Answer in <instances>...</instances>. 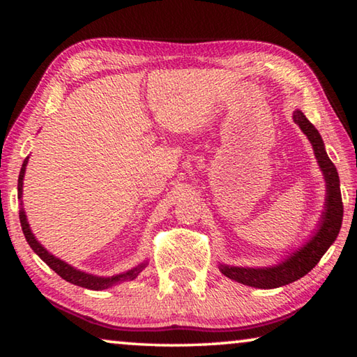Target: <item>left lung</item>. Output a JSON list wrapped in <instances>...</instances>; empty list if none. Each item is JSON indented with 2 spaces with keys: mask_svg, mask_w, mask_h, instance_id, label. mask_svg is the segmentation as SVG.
I'll return each mask as SVG.
<instances>
[{
  "mask_svg": "<svg viewBox=\"0 0 357 357\" xmlns=\"http://www.w3.org/2000/svg\"><path fill=\"white\" fill-rule=\"evenodd\" d=\"M293 121L299 126V129L304 132L305 137L309 138L313 153H315L317 157L318 167L323 173L326 183L324 209L321 217L318 219L317 229L305 241V244H302L299 249L288 253L277 264L249 268V266H229L219 263V269L223 275L247 287L273 289L288 285V283L304 277L315 268L321 257L328 252L332 243L337 239L342 227L343 203L337 168L328 157V153H326L321 135H319L315 126L305 118V114L301 110H294Z\"/></svg>",
  "mask_w": 357,
  "mask_h": 357,
  "instance_id": "8db88e82",
  "label": "left lung"
}]
</instances>
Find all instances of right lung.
I'll list each match as a JSON object with an SVG mask.
<instances>
[{
	"mask_svg": "<svg viewBox=\"0 0 357 357\" xmlns=\"http://www.w3.org/2000/svg\"><path fill=\"white\" fill-rule=\"evenodd\" d=\"M28 159H29V155L26 157L25 162H23V165H22V170H20V174H19V185H17V189H19V200H20V213L19 214H20L22 229H23V234H25L29 247H31V249L34 250L36 255H39L42 261H45L47 266H50V268L55 271V273L59 277H63L66 282L74 283V285H77V287L94 289V291H100V289L112 288L114 285H118V283L137 279V275L140 274L142 271L148 266V259H144V261H142L140 264H137L135 268L126 271V273H119V274H114V275H110V277L94 275V274H89V273H84V271L77 269V268H74V266H70L69 263H66V261H63V259H59L58 257L53 255V253L48 252L45 247L42 245L38 239H36V236L31 231V227H29V223H28L26 213H25V209H23V202H22L23 178H25Z\"/></svg>",
	"mask_w": 357,
	"mask_h": 357,
	"instance_id": "add662e5",
	"label": "right lung"
}]
</instances>
